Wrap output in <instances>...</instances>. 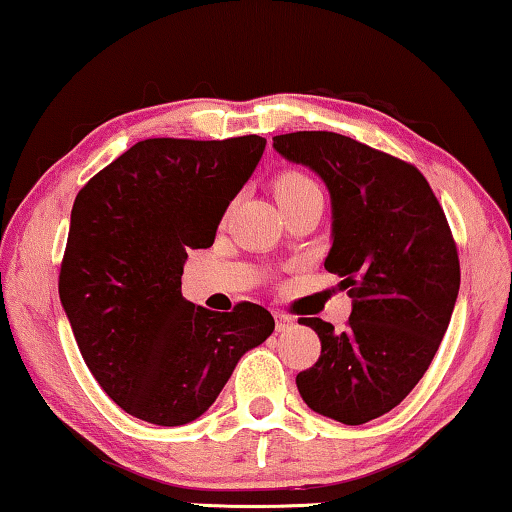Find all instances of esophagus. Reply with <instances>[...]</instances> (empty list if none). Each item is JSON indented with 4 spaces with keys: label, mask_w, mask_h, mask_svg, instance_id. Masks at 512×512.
<instances>
[{
    "label": "esophagus",
    "mask_w": 512,
    "mask_h": 512,
    "mask_svg": "<svg viewBox=\"0 0 512 512\" xmlns=\"http://www.w3.org/2000/svg\"><path fill=\"white\" fill-rule=\"evenodd\" d=\"M273 317H276V331L278 333H285V331H292L294 326V319L285 315V312H273Z\"/></svg>",
    "instance_id": "1"
}]
</instances>
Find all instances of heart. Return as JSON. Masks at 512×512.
<instances>
[{"label":"heart","instance_id":"b5f03b06","mask_svg":"<svg viewBox=\"0 0 512 512\" xmlns=\"http://www.w3.org/2000/svg\"><path fill=\"white\" fill-rule=\"evenodd\" d=\"M273 195H276L280 207H287V204L308 200V197H322V190L308 174L287 170L273 179Z\"/></svg>","mask_w":512,"mask_h":512}]
</instances>
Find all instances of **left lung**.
I'll list each match as a JSON object with an SVG mask.
<instances>
[{"label": "left lung", "mask_w": 512, "mask_h": 512, "mask_svg": "<svg viewBox=\"0 0 512 512\" xmlns=\"http://www.w3.org/2000/svg\"><path fill=\"white\" fill-rule=\"evenodd\" d=\"M280 156L324 179L333 204L326 271L352 305L347 329L301 317L322 354L296 375L301 398L345 425L379 418L430 368L460 292V257L446 213L418 167L347 135L273 137Z\"/></svg>", "instance_id": "8db88e82"}]
</instances>
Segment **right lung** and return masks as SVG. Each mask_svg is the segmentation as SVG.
I'll list each match as a JSON object with an SVG mask.
<instances>
[{"mask_svg":"<svg viewBox=\"0 0 512 512\" xmlns=\"http://www.w3.org/2000/svg\"><path fill=\"white\" fill-rule=\"evenodd\" d=\"M264 147L259 135L151 137L75 197L59 299L91 375L140 421H195L276 329L257 303L213 312L181 296L188 250L211 246Z\"/></svg>","mask_w":512,"mask_h":512,"instance_id":"obj_1","label":"right lung"}]
</instances>
